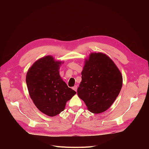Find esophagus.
Instances as JSON below:
<instances>
[{
	"label": "esophagus",
	"instance_id": "obj_1",
	"mask_svg": "<svg viewBox=\"0 0 149 149\" xmlns=\"http://www.w3.org/2000/svg\"><path fill=\"white\" fill-rule=\"evenodd\" d=\"M72 89H73L74 90H75V91H77V86H75L74 87H72Z\"/></svg>",
	"mask_w": 149,
	"mask_h": 149
}]
</instances>
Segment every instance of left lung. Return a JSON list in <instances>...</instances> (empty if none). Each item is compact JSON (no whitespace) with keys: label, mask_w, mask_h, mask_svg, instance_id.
<instances>
[{"label":"left lung","mask_w":149,"mask_h":149,"mask_svg":"<svg viewBox=\"0 0 149 149\" xmlns=\"http://www.w3.org/2000/svg\"><path fill=\"white\" fill-rule=\"evenodd\" d=\"M78 97L95 114L107 110L118 97L123 77L113 61L102 53L91 54L81 72Z\"/></svg>","instance_id":"left-lung-1"}]
</instances>
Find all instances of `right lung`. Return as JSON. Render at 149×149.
<instances>
[{"mask_svg":"<svg viewBox=\"0 0 149 149\" xmlns=\"http://www.w3.org/2000/svg\"><path fill=\"white\" fill-rule=\"evenodd\" d=\"M61 64V62L47 56L36 61L26 77L28 91L36 107L52 117L63 111L67 101L76 94L61 79L59 73Z\"/></svg>","mask_w":149,"mask_h":149,"instance_id":"right-lung-1","label":"right lung"}]
</instances>
